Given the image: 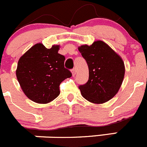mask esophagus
I'll list each match as a JSON object with an SVG mask.
<instances>
[{"label":"esophagus","instance_id":"esophagus-1","mask_svg":"<svg viewBox=\"0 0 147 147\" xmlns=\"http://www.w3.org/2000/svg\"><path fill=\"white\" fill-rule=\"evenodd\" d=\"M71 74H72V76H74L76 75V71L75 69H72V70H71Z\"/></svg>","mask_w":147,"mask_h":147}]
</instances>
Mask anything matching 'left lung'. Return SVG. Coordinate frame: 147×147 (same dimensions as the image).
Returning <instances> with one entry per match:
<instances>
[{
  "instance_id": "8db88e82",
  "label": "left lung",
  "mask_w": 147,
  "mask_h": 147,
  "mask_svg": "<svg viewBox=\"0 0 147 147\" xmlns=\"http://www.w3.org/2000/svg\"><path fill=\"white\" fill-rule=\"evenodd\" d=\"M78 51L88 66V80L78 86L82 96L89 102L101 104L111 100L118 93L125 74L121 56L101 40L91 45H81Z\"/></svg>"
}]
</instances>
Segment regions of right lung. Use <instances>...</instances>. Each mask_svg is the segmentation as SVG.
I'll list each match as a JSON object with an SVG mask.
<instances>
[{
    "label": "right lung",
    "instance_id": "right-lung-1",
    "mask_svg": "<svg viewBox=\"0 0 147 147\" xmlns=\"http://www.w3.org/2000/svg\"><path fill=\"white\" fill-rule=\"evenodd\" d=\"M60 45L47 49L38 43L29 49L18 62L16 74L25 95L38 104H48L60 94L59 85L71 73L64 68Z\"/></svg>",
    "mask_w": 147,
    "mask_h": 147
}]
</instances>
